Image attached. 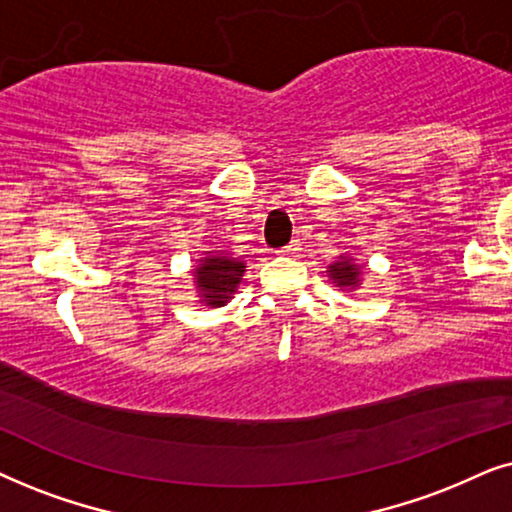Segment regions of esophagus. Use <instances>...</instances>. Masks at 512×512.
<instances>
[{"instance_id": "obj_1", "label": "esophagus", "mask_w": 512, "mask_h": 512, "mask_svg": "<svg viewBox=\"0 0 512 512\" xmlns=\"http://www.w3.org/2000/svg\"><path fill=\"white\" fill-rule=\"evenodd\" d=\"M297 252H299V243L292 241V243H288V245H283V248L278 250V255H288V257H292V255H297Z\"/></svg>"}]
</instances>
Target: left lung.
I'll use <instances>...</instances> for the list:
<instances>
[{"mask_svg":"<svg viewBox=\"0 0 512 512\" xmlns=\"http://www.w3.org/2000/svg\"><path fill=\"white\" fill-rule=\"evenodd\" d=\"M358 264H351L349 260L337 262L330 267V278L335 281L339 288H349V285L358 283Z\"/></svg>","mask_w":512,"mask_h":512,"instance_id":"1","label":"left lung"}]
</instances>
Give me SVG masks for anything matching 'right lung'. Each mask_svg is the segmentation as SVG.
Instances as JSON below:
<instances>
[{
  "label": "right lung",
  "instance_id": "obj_1",
  "mask_svg": "<svg viewBox=\"0 0 512 512\" xmlns=\"http://www.w3.org/2000/svg\"><path fill=\"white\" fill-rule=\"evenodd\" d=\"M243 271V262L231 260V257H206L201 267L194 271L203 302L210 306H222L224 302H229V297L236 292V285L241 283Z\"/></svg>",
  "mask_w": 512,
  "mask_h": 512
}]
</instances>
